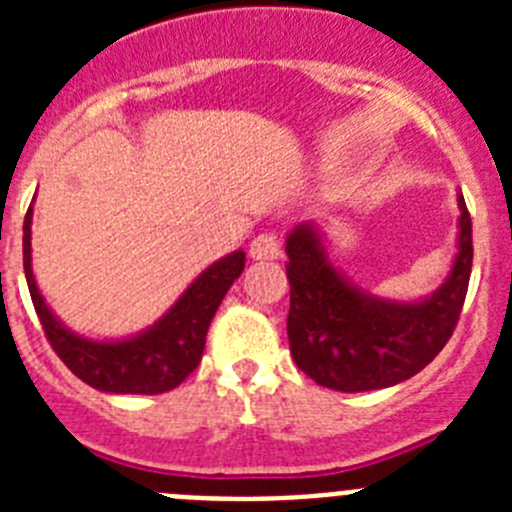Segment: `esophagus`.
I'll use <instances>...</instances> for the list:
<instances>
[{
	"mask_svg": "<svg viewBox=\"0 0 512 512\" xmlns=\"http://www.w3.org/2000/svg\"><path fill=\"white\" fill-rule=\"evenodd\" d=\"M253 261H274L282 256V243L274 233H261L251 241V248H248Z\"/></svg>",
	"mask_w": 512,
	"mask_h": 512,
	"instance_id": "34e87169",
	"label": "esophagus"
}]
</instances>
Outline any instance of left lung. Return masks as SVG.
<instances>
[{"mask_svg": "<svg viewBox=\"0 0 512 512\" xmlns=\"http://www.w3.org/2000/svg\"><path fill=\"white\" fill-rule=\"evenodd\" d=\"M459 202L451 269L420 300H390L356 287L333 264L318 225L289 230L287 251L292 359L320 387L369 392L415 377L431 364L459 320L472 274V217Z\"/></svg>", "mask_w": 512, "mask_h": 512, "instance_id": "1", "label": "left lung"}]
</instances>
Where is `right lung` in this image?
<instances>
[{
	"instance_id": "right-lung-1",
	"label": "right lung",
	"mask_w": 512,
	"mask_h": 512,
	"mask_svg": "<svg viewBox=\"0 0 512 512\" xmlns=\"http://www.w3.org/2000/svg\"><path fill=\"white\" fill-rule=\"evenodd\" d=\"M33 205L22 225V264L30 297L53 351L89 387L112 395H161L184 382L197 369L205 351L207 328L230 284L241 277L246 253L233 251L207 266L184 289L179 300L153 325L128 338L97 341L74 333L56 318L40 295L33 274Z\"/></svg>"
}]
</instances>
